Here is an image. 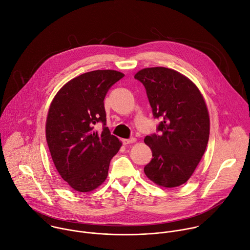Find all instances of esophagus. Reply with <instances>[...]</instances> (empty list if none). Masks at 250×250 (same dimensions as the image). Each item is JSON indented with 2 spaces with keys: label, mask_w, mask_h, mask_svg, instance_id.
<instances>
[{
  "label": "esophagus",
  "mask_w": 250,
  "mask_h": 250,
  "mask_svg": "<svg viewBox=\"0 0 250 250\" xmlns=\"http://www.w3.org/2000/svg\"><path fill=\"white\" fill-rule=\"evenodd\" d=\"M122 141H123V144L125 146H126V145H129V144H133V142L135 141V138L131 137V138H128V139H123Z\"/></svg>",
  "instance_id": "obj_1"
}]
</instances>
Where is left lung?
Returning <instances> with one entry per match:
<instances>
[{
    "label": "left lung",
    "mask_w": 250,
    "mask_h": 250,
    "mask_svg": "<svg viewBox=\"0 0 250 250\" xmlns=\"http://www.w3.org/2000/svg\"><path fill=\"white\" fill-rule=\"evenodd\" d=\"M134 78L144 84L154 119L161 122L145 142L152 151L145 173L159 186L173 188L186 183L205 153L209 118L195 84L165 67L142 69Z\"/></svg>",
    "instance_id": "1"
}]
</instances>
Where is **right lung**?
<instances>
[{
  "mask_svg": "<svg viewBox=\"0 0 250 250\" xmlns=\"http://www.w3.org/2000/svg\"><path fill=\"white\" fill-rule=\"evenodd\" d=\"M125 75L96 70L65 84L54 97L46 120V140L62 179L78 192H90L108 176L122 142L105 126L104 100ZM102 124L101 132L95 125Z\"/></svg>",
  "mask_w": 250,
  "mask_h": 250,
  "instance_id": "obj_1",
  "label": "right lung"
}]
</instances>
